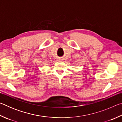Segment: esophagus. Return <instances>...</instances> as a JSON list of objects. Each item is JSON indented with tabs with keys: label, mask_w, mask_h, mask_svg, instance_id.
<instances>
[{
	"label": "esophagus",
	"mask_w": 122,
	"mask_h": 122,
	"mask_svg": "<svg viewBox=\"0 0 122 122\" xmlns=\"http://www.w3.org/2000/svg\"><path fill=\"white\" fill-rule=\"evenodd\" d=\"M59 60H60V61H62L63 60V59H62V58H60L59 59Z\"/></svg>",
	"instance_id": "34e87169"
}]
</instances>
